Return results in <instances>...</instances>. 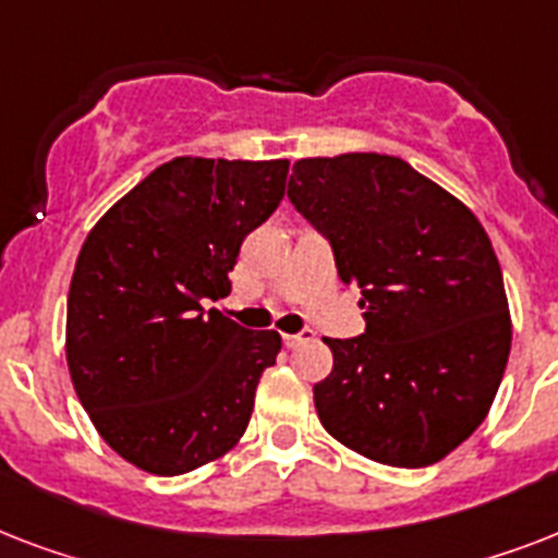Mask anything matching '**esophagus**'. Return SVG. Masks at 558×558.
Listing matches in <instances>:
<instances>
[{
    "mask_svg": "<svg viewBox=\"0 0 558 558\" xmlns=\"http://www.w3.org/2000/svg\"><path fill=\"white\" fill-rule=\"evenodd\" d=\"M313 339V330H301V332H283V344L287 348H295L301 341H310Z\"/></svg>",
    "mask_w": 558,
    "mask_h": 558,
    "instance_id": "34e87169",
    "label": "esophagus"
}]
</instances>
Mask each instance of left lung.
Segmentation results:
<instances>
[{
  "mask_svg": "<svg viewBox=\"0 0 558 558\" xmlns=\"http://www.w3.org/2000/svg\"><path fill=\"white\" fill-rule=\"evenodd\" d=\"M289 199L362 289L365 332L324 339L313 388L327 432L385 466H432L493 408L512 344L504 275L472 210L379 153L301 159Z\"/></svg>",
  "mask_w": 558,
  "mask_h": 558,
  "instance_id": "1",
  "label": "left lung"
}]
</instances>
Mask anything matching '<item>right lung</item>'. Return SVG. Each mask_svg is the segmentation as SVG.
Returning a JSON list of instances; mask_svg holds the SVG:
<instances>
[{
    "label": "right lung",
    "mask_w": 558,
    "mask_h": 558,
    "mask_svg": "<svg viewBox=\"0 0 558 558\" xmlns=\"http://www.w3.org/2000/svg\"><path fill=\"white\" fill-rule=\"evenodd\" d=\"M287 159L179 156L86 236L65 313V362L92 425L126 463L173 477L231 451L280 332L202 301L231 292L245 234L287 193Z\"/></svg>",
    "instance_id": "add662e5"
}]
</instances>
